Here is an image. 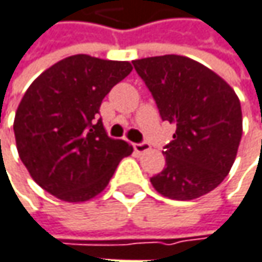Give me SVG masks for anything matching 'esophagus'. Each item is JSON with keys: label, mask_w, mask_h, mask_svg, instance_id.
Listing matches in <instances>:
<instances>
[{"label": "esophagus", "mask_w": 262, "mask_h": 262, "mask_svg": "<svg viewBox=\"0 0 262 262\" xmlns=\"http://www.w3.org/2000/svg\"><path fill=\"white\" fill-rule=\"evenodd\" d=\"M133 147H134V150H136L137 154H144V152H147V150L150 149V144L146 143V141H143V143H134Z\"/></svg>", "instance_id": "1"}]
</instances>
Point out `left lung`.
<instances>
[{
  "label": "left lung",
  "instance_id": "left-lung-1",
  "mask_svg": "<svg viewBox=\"0 0 262 262\" xmlns=\"http://www.w3.org/2000/svg\"><path fill=\"white\" fill-rule=\"evenodd\" d=\"M158 105L176 123L164 149L165 168L150 178L161 195L194 200L230 173L242 139V107L234 89L207 67L180 55L133 61Z\"/></svg>",
  "mask_w": 262,
  "mask_h": 262
}]
</instances>
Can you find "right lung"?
I'll return each instance as SVG.
<instances>
[{"instance_id":"add662e5","label":"right lung","mask_w":262,"mask_h":262,"mask_svg":"<svg viewBox=\"0 0 262 262\" xmlns=\"http://www.w3.org/2000/svg\"><path fill=\"white\" fill-rule=\"evenodd\" d=\"M133 67L74 55L41 73L14 116L19 157L45 191L68 203L88 201L108 185L126 141L110 139L98 119L104 97Z\"/></svg>"}]
</instances>
